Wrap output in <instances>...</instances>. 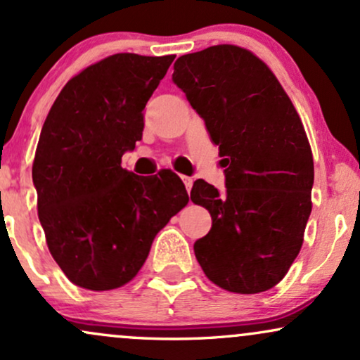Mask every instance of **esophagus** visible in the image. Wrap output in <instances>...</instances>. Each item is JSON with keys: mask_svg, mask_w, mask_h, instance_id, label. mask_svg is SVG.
Masks as SVG:
<instances>
[{"mask_svg": "<svg viewBox=\"0 0 360 360\" xmlns=\"http://www.w3.org/2000/svg\"><path fill=\"white\" fill-rule=\"evenodd\" d=\"M183 183H184V186H186V189H188V193H189V189H191V188H193V177L183 176Z\"/></svg>", "mask_w": 360, "mask_h": 360, "instance_id": "esophagus-1", "label": "esophagus"}]
</instances>
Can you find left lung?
I'll return each instance as SVG.
<instances>
[{
    "label": "left lung",
    "instance_id": "left-lung-1",
    "mask_svg": "<svg viewBox=\"0 0 360 360\" xmlns=\"http://www.w3.org/2000/svg\"><path fill=\"white\" fill-rule=\"evenodd\" d=\"M172 81L225 157V191L194 181L193 203L212 214L194 242L201 269L226 291L254 295L286 276L311 213L313 155L283 86L237 45L181 56Z\"/></svg>",
    "mask_w": 360,
    "mask_h": 360
}]
</instances>
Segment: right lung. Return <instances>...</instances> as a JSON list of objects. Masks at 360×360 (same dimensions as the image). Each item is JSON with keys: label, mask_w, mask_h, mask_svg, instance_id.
I'll return each instance as SVG.
<instances>
[{"label": "right lung", "mask_w": 360, "mask_h": 360, "mask_svg": "<svg viewBox=\"0 0 360 360\" xmlns=\"http://www.w3.org/2000/svg\"><path fill=\"white\" fill-rule=\"evenodd\" d=\"M174 56L115 53L74 76L40 131L32 177L53 260L76 286L108 291L146 262L189 196L164 169L137 176L122 155L142 140L143 108Z\"/></svg>", "instance_id": "add662e5"}]
</instances>
